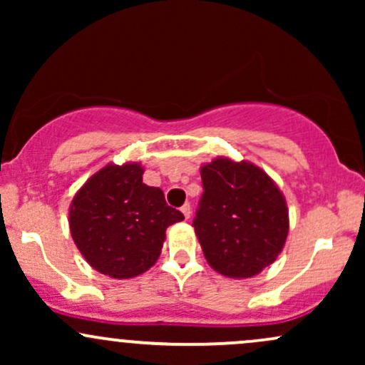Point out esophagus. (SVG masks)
I'll use <instances>...</instances> for the list:
<instances>
[{
	"label": "esophagus",
	"instance_id": "34e87169",
	"mask_svg": "<svg viewBox=\"0 0 365 365\" xmlns=\"http://www.w3.org/2000/svg\"><path fill=\"white\" fill-rule=\"evenodd\" d=\"M182 212H183V216H185V220H188V217H190V215H192L190 204H183V206H182Z\"/></svg>",
	"mask_w": 365,
	"mask_h": 365
}]
</instances>
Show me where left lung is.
<instances>
[{
  "label": "left lung",
  "instance_id": "obj_1",
  "mask_svg": "<svg viewBox=\"0 0 365 365\" xmlns=\"http://www.w3.org/2000/svg\"><path fill=\"white\" fill-rule=\"evenodd\" d=\"M202 197L194 230L209 266L244 279L273 264L288 237L283 192L250 161L216 158L200 168Z\"/></svg>",
  "mask_w": 365,
  "mask_h": 365
}]
</instances>
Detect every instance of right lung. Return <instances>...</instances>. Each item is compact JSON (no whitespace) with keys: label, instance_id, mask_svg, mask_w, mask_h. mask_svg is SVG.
Instances as JSON below:
<instances>
[{"label":"right lung","instance_id":"obj_1","mask_svg":"<svg viewBox=\"0 0 365 365\" xmlns=\"http://www.w3.org/2000/svg\"><path fill=\"white\" fill-rule=\"evenodd\" d=\"M140 163L106 165L70 204V233L87 262L116 279L139 276L161 254L166 228L183 220L161 188L142 182Z\"/></svg>","mask_w":365,"mask_h":365}]
</instances>
